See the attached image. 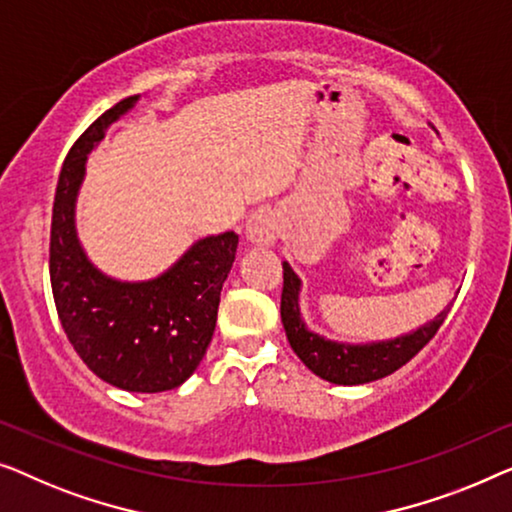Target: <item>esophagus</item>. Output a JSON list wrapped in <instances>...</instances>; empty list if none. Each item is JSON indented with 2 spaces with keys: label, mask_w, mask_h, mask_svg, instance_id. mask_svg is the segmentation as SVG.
<instances>
[{
  "label": "esophagus",
  "mask_w": 512,
  "mask_h": 512,
  "mask_svg": "<svg viewBox=\"0 0 512 512\" xmlns=\"http://www.w3.org/2000/svg\"><path fill=\"white\" fill-rule=\"evenodd\" d=\"M246 236L255 246H271L278 239V220L271 211H259L250 215L246 225Z\"/></svg>",
  "instance_id": "34e87169"
}]
</instances>
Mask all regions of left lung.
<instances>
[{
  "label": "left lung",
  "instance_id": "1",
  "mask_svg": "<svg viewBox=\"0 0 512 512\" xmlns=\"http://www.w3.org/2000/svg\"><path fill=\"white\" fill-rule=\"evenodd\" d=\"M299 290L301 280L283 262V297H280V318L297 357L311 369L315 376L336 385H364L371 380L390 376L403 364H408L431 338L441 329L443 320L448 318L450 306H445L434 320L420 327L413 334L392 338V341H378L366 345H350L327 341L313 331H308L299 313Z\"/></svg>",
  "mask_w": 512,
  "mask_h": 512
}]
</instances>
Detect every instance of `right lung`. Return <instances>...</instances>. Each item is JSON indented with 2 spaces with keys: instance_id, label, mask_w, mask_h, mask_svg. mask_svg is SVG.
<instances>
[{
  "instance_id": "add662e5",
  "label": "right lung",
  "mask_w": 512,
  "mask_h": 512,
  "mask_svg": "<svg viewBox=\"0 0 512 512\" xmlns=\"http://www.w3.org/2000/svg\"><path fill=\"white\" fill-rule=\"evenodd\" d=\"M136 99L99 115L71 146L55 190L48 264L57 315L78 357L113 387L153 394L183 385L204 359L239 236H206L169 271L143 283L104 276L85 257L74 220L85 160Z\"/></svg>"
}]
</instances>
